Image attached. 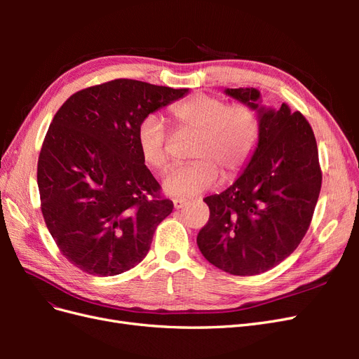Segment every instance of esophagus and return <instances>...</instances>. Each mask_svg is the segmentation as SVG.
Returning <instances> with one entry per match:
<instances>
[{"label":"esophagus","instance_id":"esophagus-1","mask_svg":"<svg viewBox=\"0 0 359 359\" xmlns=\"http://www.w3.org/2000/svg\"><path fill=\"white\" fill-rule=\"evenodd\" d=\"M186 203H187V199H181V198L173 199V206H175V210H181Z\"/></svg>","mask_w":359,"mask_h":359}]
</instances>
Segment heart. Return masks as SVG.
Masks as SVG:
<instances>
[{
	"label": "heart",
	"instance_id": "1",
	"mask_svg": "<svg viewBox=\"0 0 359 359\" xmlns=\"http://www.w3.org/2000/svg\"><path fill=\"white\" fill-rule=\"evenodd\" d=\"M172 123L180 132L194 133L189 157L193 161L172 168L163 187L173 196H193L211 189L219 173L232 180L252 160L262 133V114L256 107L227 104L220 95L196 93L173 103ZM136 145L145 165L163 170L169 163V136L156 115H148L136 130Z\"/></svg>",
	"mask_w": 359,
	"mask_h": 359
}]
</instances>
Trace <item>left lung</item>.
I'll return each mask as SVG.
<instances>
[{"label":"left lung","mask_w":359,"mask_h":359,"mask_svg":"<svg viewBox=\"0 0 359 359\" xmlns=\"http://www.w3.org/2000/svg\"><path fill=\"white\" fill-rule=\"evenodd\" d=\"M226 94L259 109L262 133L240 178L203 199L210 220L198 233V247L224 273L257 276L283 262L309 231L322 186L318 144L306 116L287 104L264 109L256 88Z\"/></svg>","instance_id":"8db88e82"}]
</instances>
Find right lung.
I'll use <instances>...</instances> for the list:
<instances>
[{
  "label": "right lung",
  "instance_id": "add662e5",
  "mask_svg": "<svg viewBox=\"0 0 359 359\" xmlns=\"http://www.w3.org/2000/svg\"><path fill=\"white\" fill-rule=\"evenodd\" d=\"M187 93L114 79L74 93L53 116L37 163L40 208L61 255L83 273L136 266L172 212L140 158L136 130Z\"/></svg>",
  "mask_w": 359,
  "mask_h": 359
}]
</instances>
